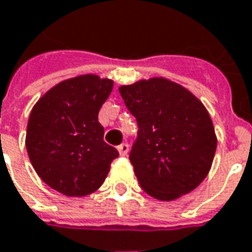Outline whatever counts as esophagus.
Returning <instances> with one entry per match:
<instances>
[{"label": "esophagus", "mask_w": 252, "mask_h": 252, "mask_svg": "<svg viewBox=\"0 0 252 252\" xmlns=\"http://www.w3.org/2000/svg\"><path fill=\"white\" fill-rule=\"evenodd\" d=\"M118 152H119L121 156H126L127 152H129V145L127 144H121V145L118 146Z\"/></svg>", "instance_id": "1"}]
</instances>
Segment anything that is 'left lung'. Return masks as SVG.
<instances>
[{"mask_svg": "<svg viewBox=\"0 0 252 252\" xmlns=\"http://www.w3.org/2000/svg\"><path fill=\"white\" fill-rule=\"evenodd\" d=\"M119 94L138 123L129 158L142 190L160 201H174L197 189L217 148L202 101L164 77L122 85Z\"/></svg>", "mask_w": 252, "mask_h": 252, "instance_id": "obj_1", "label": "left lung"}]
</instances>
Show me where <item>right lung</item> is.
Returning a JSON list of instances; mask_svg holds the SVG:
<instances>
[{
	"mask_svg": "<svg viewBox=\"0 0 252 252\" xmlns=\"http://www.w3.org/2000/svg\"><path fill=\"white\" fill-rule=\"evenodd\" d=\"M114 81L81 74L61 81L32 107L26 146L32 167L46 185L67 197H84L106 180L119 156L104 142L99 110Z\"/></svg>",
	"mask_w": 252,
	"mask_h": 252,
	"instance_id": "obj_1",
	"label": "right lung"
}]
</instances>
